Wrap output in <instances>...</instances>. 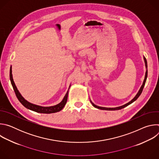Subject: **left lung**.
Segmentation results:
<instances>
[{"instance_id":"obj_1","label":"left lung","mask_w":159,"mask_h":159,"mask_svg":"<svg viewBox=\"0 0 159 159\" xmlns=\"http://www.w3.org/2000/svg\"><path fill=\"white\" fill-rule=\"evenodd\" d=\"M143 59H144V61H145V66H146V69H147V70H146V72H145V79H144V80H143V84L142 85L139 91L138 92V93L137 94V95H136L134 96V98L131 100L129 102H128V103L123 105V106H119V107H101V106H96L90 100V102H91V104H93V106L94 107H95L96 108H98V109H102V110H107V111H115V110H119V109H123L126 106H128V105L131 104L132 102H133L134 101H135L136 100H137L139 97L140 96V94H142V90L143 89V87L145 86V82H146V80H147V75H148V70H147V60L145 58V57H143Z\"/></svg>"}]
</instances>
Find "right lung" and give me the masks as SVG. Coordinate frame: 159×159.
<instances>
[{"mask_svg": "<svg viewBox=\"0 0 159 159\" xmlns=\"http://www.w3.org/2000/svg\"><path fill=\"white\" fill-rule=\"evenodd\" d=\"M10 80H11V84L12 85V87L14 89L15 94H16L18 100L19 101V102L22 105H23L25 107H26L28 109H30V110L33 111H35L36 112L45 113V114H50V113H54V112H59L60 111H61L63 108V107L66 104V101H67V98H68V94H69V88L70 87V85L69 86V90H67V92H66L65 96H64L63 100L59 104H57L55 106H53L43 107V106H38V105H36V104H32V103L28 102V101H26L23 97L21 96V94H20V93L19 92V90L17 89V87L15 85V83H14L13 78H12V66H11V68H10Z\"/></svg>", "mask_w": 159, "mask_h": 159, "instance_id": "right-lung-1", "label": "right lung"}]
</instances>
